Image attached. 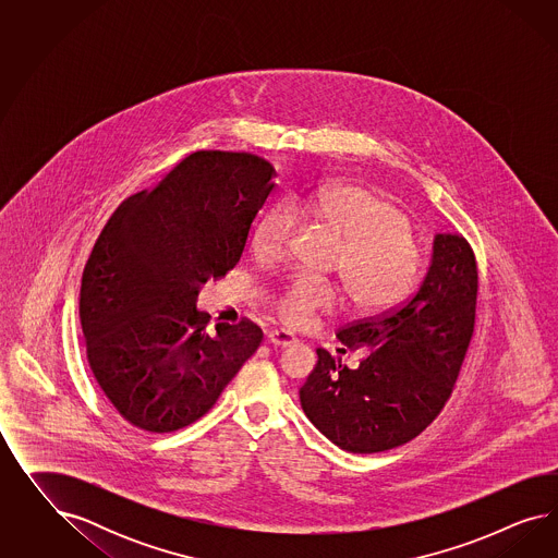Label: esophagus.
Returning <instances> with one entry per match:
<instances>
[{
  "label": "esophagus",
  "mask_w": 558,
  "mask_h": 558,
  "mask_svg": "<svg viewBox=\"0 0 558 558\" xmlns=\"http://www.w3.org/2000/svg\"><path fill=\"white\" fill-rule=\"evenodd\" d=\"M266 339L270 341L271 345H280V348H284V345H290V343L296 341L294 336H292L290 331H284V329H271V331H268Z\"/></svg>",
  "instance_id": "esophagus-1"
}]
</instances>
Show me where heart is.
I'll return each mask as SVG.
<instances>
[{"label":"heart","mask_w":558,"mask_h":558,"mask_svg":"<svg viewBox=\"0 0 558 558\" xmlns=\"http://www.w3.org/2000/svg\"><path fill=\"white\" fill-rule=\"evenodd\" d=\"M338 241L336 268L354 303L376 306L397 299L411 282L417 250L405 215L389 201L357 186H327L288 204ZM288 213L271 208L255 227V254L274 257L287 239ZM336 288L311 278L290 280L274 299V311L290 327H304L338 306Z\"/></svg>","instance_id":"obj_1"}]
</instances>
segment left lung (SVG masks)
Here are the masks:
<instances>
[{"instance_id":"left-lung-1","label":"left lung","mask_w":558,"mask_h":558,"mask_svg":"<svg viewBox=\"0 0 558 558\" xmlns=\"http://www.w3.org/2000/svg\"><path fill=\"white\" fill-rule=\"evenodd\" d=\"M478 270L473 247L438 233L413 294L389 311L338 331L345 350L364 348L354 368L317 348L299 390L304 415L354 454H374L417 438L452 397L476 319Z\"/></svg>"}]
</instances>
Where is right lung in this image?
Segmentation results:
<instances>
[{"mask_svg":"<svg viewBox=\"0 0 558 558\" xmlns=\"http://www.w3.org/2000/svg\"><path fill=\"white\" fill-rule=\"evenodd\" d=\"M276 169L254 153L194 151L126 198L87 257L80 319L106 399L131 425L169 434L198 422L262 343L250 319L196 308L201 284L233 270Z\"/></svg>","mask_w":558,"mask_h":558,"instance_id":"obj_1","label":"right lung"}]
</instances>
